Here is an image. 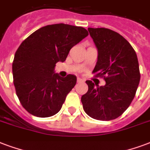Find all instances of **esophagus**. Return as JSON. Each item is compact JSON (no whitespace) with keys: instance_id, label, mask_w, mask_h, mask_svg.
<instances>
[{"instance_id":"obj_1","label":"esophagus","mask_w":150,"mask_h":150,"mask_svg":"<svg viewBox=\"0 0 150 150\" xmlns=\"http://www.w3.org/2000/svg\"><path fill=\"white\" fill-rule=\"evenodd\" d=\"M77 82H78V83H81V82H84V80H82L81 78L78 77V78H77Z\"/></svg>"}]
</instances>
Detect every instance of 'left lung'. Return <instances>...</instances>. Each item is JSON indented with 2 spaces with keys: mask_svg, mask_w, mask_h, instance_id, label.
Returning a JSON list of instances; mask_svg holds the SVG:
<instances>
[{
  "mask_svg": "<svg viewBox=\"0 0 150 150\" xmlns=\"http://www.w3.org/2000/svg\"><path fill=\"white\" fill-rule=\"evenodd\" d=\"M90 36L98 51L92 73L103 76V86L86 81L88 90L81 96L88 115L102 121L120 116L134 98L140 81L138 58L129 42L108 28H88Z\"/></svg>",
  "mask_w": 150,
  "mask_h": 150,
  "instance_id": "1",
  "label": "left lung"
}]
</instances>
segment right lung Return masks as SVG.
<instances>
[{"label": "right lung", "instance_id": "1", "mask_svg": "<svg viewBox=\"0 0 150 150\" xmlns=\"http://www.w3.org/2000/svg\"><path fill=\"white\" fill-rule=\"evenodd\" d=\"M88 35L84 28L56 23L39 28L20 44L12 62L16 92L23 108L35 116L46 118L60 111L76 76L55 74L58 62Z\"/></svg>", "mask_w": 150, "mask_h": 150}]
</instances>
